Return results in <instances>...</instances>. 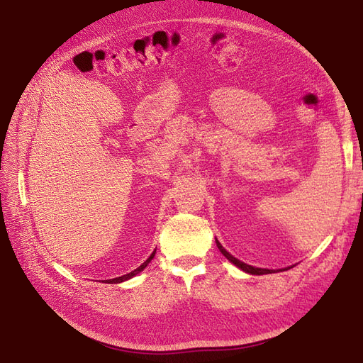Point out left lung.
I'll list each match as a JSON object with an SVG mask.
<instances>
[{
  "label": "left lung",
  "instance_id": "8db88e82",
  "mask_svg": "<svg viewBox=\"0 0 363 363\" xmlns=\"http://www.w3.org/2000/svg\"><path fill=\"white\" fill-rule=\"evenodd\" d=\"M216 245H218V249L220 250V253L230 260V262H233L235 266H238L240 269H242L244 272H247V274H252V275H264V274H272V272H275V271H271V269H262V268H255V266H250V264H247V263H244V262H241V260H238V259H235L234 256H231L230 253H228L223 247L220 245V242L216 240Z\"/></svg>",
  "mask_w": 363,
  "mask_h": 363
}]
</instances>
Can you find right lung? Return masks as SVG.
Here are the masks:
<instances>
[{
  "label": "right lung",
  "instance_id": "add662e5",
  "mask_svg": "<svg viewBox=\"0 0 363 363\" xmlns=\"http://www.w3.org/2000/svg\"><path fill=\"white\" fill-rule=\"evenodd\" d=\"M155 255H156V250L155 252H152V255L141 264V266H138V268L135 269V271H132V272H129V274H126V275H122V277H118V278H113V279H107L106 282L107 284H118V282H123V281H126V279H129V278H132V277H135L137 274H140L143 269H145V266L151 262V259L152 257H155Z\"/></svg>",
  "mask_w": 363,
  "mask_h": 363
}]
</instances>
